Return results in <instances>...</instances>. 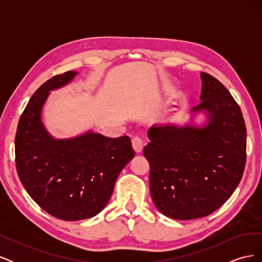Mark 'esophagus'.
Instances as JSON below:
<instances>
[{
    "label": "esophagus",
    "mask_w": 262,
    "mask_h": 262,
    "mask_svg": "<svg viewBox=\"0 0 262 262\" xmlns=\"http://www.w3.org/2000/svg\"><path fill=\"white\" fill-rule=\"evenodd\" d=\"M132 146L136 150L137 153L142 152V149H143V141L140 137H133L132 138Z\"/></svg>",
    "instance_id": "34e87169"
}]
</instances>
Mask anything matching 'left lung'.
Listing matches in <instances>:
<instances>
[{
	"mask_svg": "<svg viewBox=\"0 0 262 262\" xmlns=\"http://www.w3.org/2000/svg\"><path fill=\"white\" fill-rule=\"evenodd\" d=\"M204 128L152 126L143 153L156 208L175 220L207 216L223 205L243 177L246 125L238 104L215 77L201 73Z\"/></svg>",
	"mask_w": 262,
	"mask_h": 262,
	"instance_id": "1",
	"label": "left lung"
}]
</instances>
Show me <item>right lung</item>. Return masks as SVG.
<instances>
[{"mask_svg":"<svg viewBox=\"0 0 262 262\" xmlns=\"http://www.w3.org/2000/svg\"><path fill=\"white\" fill-rule=\"evenodd\" d=\"M75 75L69 71L39 87L19 118L15 137V162L24 188L42 210L63 221L90 219L104 209L118 175L136 154L128 136L112 139L87 132L55 140L46 131L40 115L49 91Z\"/></svg>","mask_w":262,"mask_h":262,"instance_id":"1","label":"right lung"}]
</instances>
